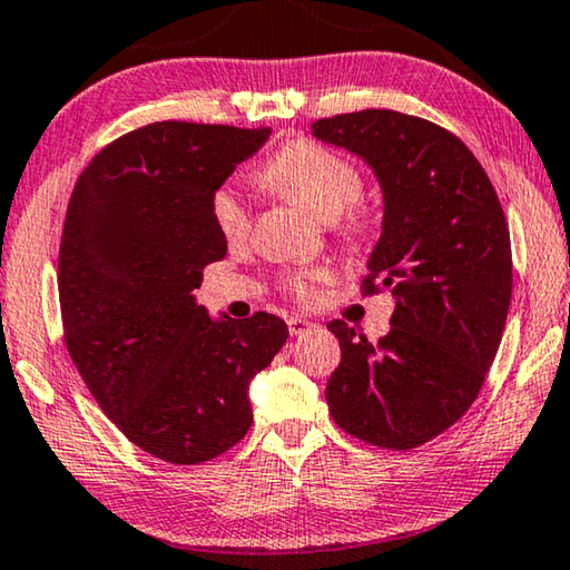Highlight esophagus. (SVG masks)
Masks as SVG:
<instances>
[{
    "instance_id": "34e87169",
    "label": "esophagus",
    "mask_w": 570,
    "mask_h": 570,
    "mask_svg": "<svg viewBox=\"0 0 570 570\" xmlns=\"http://www.w3.org/2000/svg\"><path fill=\"white\" fill-rule=\"evenodd\" d=\"M315 328H318V325H315L313 321H305V318H291V321H287V331H291V335H295V338H301V335L311 333Z\"/></svg>"
}]
</instances>
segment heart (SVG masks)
Wrapping results in <instances>:
<instances>
[{"mask_svg":"<svg viewBox=\"0 0 570 570\" xmlns=\"http://www.w3.org/2000/svg\"><path fill=\"white\" fill-rule=\"evenodd\" d=\"M263 179L279 197L301 204L325 224L338 222L343 214H348L363 194V176L356 166L341 154L313 141L285 146L267 164ZM212 212L219 232L227 239H242L249 232L247 204L232 186H224L214 194ZM351 219L358 224V214H351ZM321 279H325L323 269H307V273L293 277L291 285L303 301H311Z\"/></svg>","mask_w":570,"mask_h":570,"instance_id":"obj_1","label":"heart"}]
</instances>
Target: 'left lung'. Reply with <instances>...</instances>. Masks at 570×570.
<instances>
[{
  "label": "left lung",
  "instance_id": "1",
  "mask_svg": "<svg viewBox=\"0 0 570 570\" xmlns=\"http://www.w3.org/2000/svg\"><path fill=\"white\" fill-rule=\"evenodd\" d=\"M313 136L376 176L384 217L366 291L379 277L394 297L379 346L328 323L341 363L325 401L348 434L412 450L468 412L495 361L512 295L505 214L470 148L424 118L371 108L315 120Z\"/></svg>",
  "mask_w": 570,
  "mask_h": 570
}]
</instances>
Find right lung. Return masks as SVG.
I'll return each mask as SVG.
<instances>
[{
    "label": "right lung",
    "instance_id": "right-lung-1",
    "mask_svg": "<svg viewBox=\"0 0 570 570\" xmlns=\"http://www.w3.org/2000/svg\"><path fill=\"white\" fill-rule=\"evenodd\" d=\"M273 130L161 120L102 148L75 184L58 287L65 343L144 452L199 464L252 424L249 384L287 341L277 315H209L194 291L227 255L212 199Z\"/></svg>",
    "mask_w": 570,
    "mask_h": 570
}]
</instances>
